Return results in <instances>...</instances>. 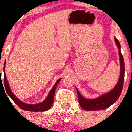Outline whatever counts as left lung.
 Masks as SVG:
<instances>
[{"label": "left lung", "instance_id": "obj_1", "mask_svg": "<svg viewBox=\"0 0 132 132\" xmlns=\"http://www.w3.org/2000/svg\"><path fill=\"white\" fill-rule=\"evenodd\" d=\"M115 41H116L117 46L119 49L120 63V78L117 84H116V87L111 91L105 94L101 95L99 97L95 99H85L82 96L78 89L76 88L77 93H78V95L79 104L83 109L86 110H98L105 109L116 102L117 100L119 99L121 92H122L123 86L124 71H125L124 60L120 51V45L119 41L116 37H115Z\"/></svg>", "mask_w": 132, "mask_h": 132}]
</instances>
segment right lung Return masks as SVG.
I'll use <instances>...</instances> for the list:
<instances>
[{
  "mask_svg": "<svg viewBox=\"0 0 132 132\" xmlns=\"http://www.w3.org/2000/svg\"><path fill=\"white\" fill-rule=\"evenodd\" d=\"M5 63H4V85H5L6 92H7L9 96H10V97L14 101V102L19 106L20 108L24 110L31 112H44L49 110L51 108V105H53V103L54 95V93H55L56 88L57 84L59 83V82L61 81V79H58L56 82V83L54 84L53 88L51 89V90L50 91L48 97H47L46 99H45L43 102H42V103H39V104H27L22 102V101H20L19 99H18L15 97V95L13 94V92H12V90H10V88L9 86L8 81H7V77H6V75L5 72Z\"/></svg>",
  "mask_w": 132,
  "mask_h": 132,
  "instance_id": "1",
  "label": "right lung"
}]
</instances>
